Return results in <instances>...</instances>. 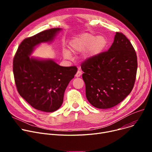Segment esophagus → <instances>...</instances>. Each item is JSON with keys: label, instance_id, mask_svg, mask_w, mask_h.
<instances>
[{"label": "esophagus", "instance_id": "34e87169", "mask_svg": "<svg viewBox=\"0 0 152 152\" xmlns=\"http://www.w3.org/2000/svg\"><path fill=\"white\" fill-rule=\"evenodd\" d=\"M81 75H82V71H81V69H78V71H77L76 74V77H80V76H81Z\"/></svg>", "mask_w": 152, "mask_h": 152}]
</instances>
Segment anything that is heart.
Segmentation results:
<instances>
[{
    "label": "heart",
    "mask_w": 152,
    "mask_h": 152,
    "mask_svg": "<svg viewBox=\"0 0 152 152\" xmlns=\"http://www.w3.org/2000/svg\"><path fill=\"white\" fill-rule=\"evenodd\" d=\"M106 39L103 36H95L90 33H84L75 37L69 42L71 50L75 52L84 51V57L87 58L95 57L104 49L106 45ZM64 57L67 59L71 58L70 52L67 50L63 51Z\"/></svg>",
    "instance_id": "1"
}]
</instances>
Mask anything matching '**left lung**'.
Masks as SVG:
<instances>
[{"mask_svg":"<svg viewBox=\"0 0 152 152\" xmlns=\"http://www.w3.org/2000/svg\"><path fill=\"white\" fill-rule=\"evenodd\" d=\"M81 67L87 99L95 108H110L132 91L137 74V55L129 40L116 32L108 51L87 58Z\"/></svg>","mask_w":152,"mask_h":152,"instance_id":"left-lung-1","label":"left lung"}]
</instances>
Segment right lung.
<instances>
[{"instance_id": "right-lung-1", "label": "right lung", "mask_w": 152, "mask_h": 152, "mask_svg": "<svg viewBox=\"0 0 152 152\" xmlns=\"http://www.w3.org/2000/svg\"><path fill=\"white\" fill-rule=\"evenodd\" d=\"M61 30L52 28L25 39L13 58V75L19 94L31 106L44 112H53L61 107L65 89L77 68L29 56L35 46L52 41Z\"/></svg>"}]
</instances>
